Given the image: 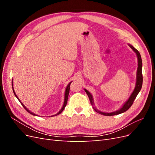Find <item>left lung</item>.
Instances as JSON below:
<instances>
[{"label":"left lung","instance_id":"8db88e82","mask_svg":"<svg viewBox=\"0 0 155 155\" xmlns=\"http://www.w3.org/2000/svg\"><path fill=\"white\" fill-rule=\"evenodd\" d=\"M129 46L131 48L134 52L137 54V59H138V68H137V80H136V85L135 87L133 92L131 94L130 96H129V99L127 100L124 105H122L120 109L117 110L114 112H101L99 110H97L96 107L94 106V100H93V97L91 94L88 91L87 89L84 88V90L86 92L87 94L88 95L89 100H90L91 104L93 107L94 110L96 112H97V113H99L100 114L104 115V116H114V115H117V114H120L123 113V112H125L129 108L131 107V105H133V101L135 100V98L137 97V95L138 94V93L140 92V90H141L142 87V83H143V77H142V58H141V55H140V54L139 51L136 49L134 47L128 44Z\"/></svg>","mask_w":155,"mask_h":155}]
</instances>
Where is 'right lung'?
Returning a JSON list of instances; mask_svg holds the SVG:
<instances>
[{
    "label": "right lung",
    "instance_id": "add662e5",
    "mask_svg": "<svg viewBox=\"0 0 155 155\" xmlns=\"http://www.w3.org/2000/svg\"><path fill=\"white\" fill-rule=\"evenodd\" d=\"M72 83V81L71 82H70L68 84V85H67V87H66V90H65V92H64V103H63V107H62V108L61 109V110L59 111V112H58L57 114H54V115H52V116H51H51H57V115H59V114H61V112H63V110H64V109L65 108V107H66V105H67V101H68V94H69V91H70V83ZM12 88H13V93H14V94H15V96H16V97L18 99V100L20 102H21V105L23 106V107L25 108V109L29 112V113H30L31 114H32V115H34V116H37V114H34V113H33V112H31L30 110H29L28 109H27V108L25 106V105L22 104V103L21 101V100H19V98H18V97H17V96L16 95V94H15V91H14V89H13V81H12Z\"/></svg>",
    "mask_w": 155,
    "mask_h": 155
}]
</instances>
